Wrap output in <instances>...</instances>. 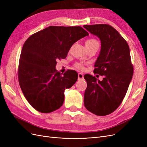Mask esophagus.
I'll list each match as a JSON object with an SVG mask.
<instances>
[{
	"instance_id": "1",
	"label": "esophagus",
	"mask_w": 147,
	"mask_h": 147,
	"mask_svg": "<svg viewBox=\"0 0 147 147\" xmlns=\"http://www.w3.org/2000/svg\"><path fill=\"white\" fill-rule=\"evenodd\" d=\"M78 80H83V75L82 73L78 74Z\"/></svg>"
}]
</instances>
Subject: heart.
Returning <instances> with one entry per match:
<instances>
[{
	"label": "heart",
	"instance_id": "1",
	"mask_svg": "<svg viewBox=\"0 0 147 147\" xmlns=\"http://www.w3.org/2000/svg\"><path fill=\"white\" fill-rule=\"evenodd\" d=\"M85 46L86 47H99V42L95 38H90L87 40L85 42ZM75 66L77 67V68L83 69V67L80 64H76Z\"/></svg>",
	"mask_w": 147,
	"mask_h": 147
}]
</instances>
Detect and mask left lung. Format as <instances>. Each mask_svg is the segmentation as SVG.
Here are the masks:
<instances>
[{
  "label": "left lung",
  "instance_id": "left-lung-1",
  "mask_svg": "<svg viewBox=\"0 0 147 147\" xmlns=\"http://www.w3.org/2000/svg\"><path fill=\"white\" fill-rule=\"evenodd\" d=\"M83 27L100 39L101 49L94 72L104 76L100 81L90 74L84 75L87 88L84 104L90 112L105 116L114 112L121 104L132 80L134 69L129 47L118 31L109 24Z\"/></svg>",
  "mask_w": 147,
  "mask_h": 147
}]
</instances>
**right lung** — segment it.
I'll use <instances>...</instances> for the list:
<instances>
[{
    "label": "right lung",
    "instance_id": "obj_1",
    "mask_svg": "<svg viewBox=\"0 0 147 147\" xmlns=\"http://www.w3.org/2000/svg\"><path fill=\"white\" fill-rule=\"evenodd\" d=\"M89 34L80 26H49L30 36L21 53L18 80L26 99L34 109L48 113L59 109L64 91L78 79L75 70L62 75L56 61L65 59L74 44Z\"/></svg>",
    "mask_w": 147,
    "mask_h": 147
}]
</instances>
